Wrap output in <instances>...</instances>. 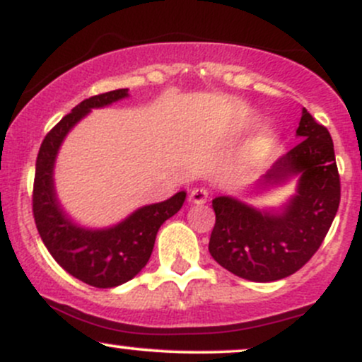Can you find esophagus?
<instances>
[{
  "label": "esophagus",
  "instance_id": "esophagus-1",
  "mask_svg": "<svg viewBox=\"0 0 362 362\" xmlns=\"http://www.w3.org/2000/svg\"><path fill=\"white\" fill-rule=\"evenodd\" d=\"M207 199H209V190L206 187H195L192 192H190V201L194 204H204V202H207Z\"/></svg>",
  "mask_w": 362,
  "mask_h": 362
}]
</instances>
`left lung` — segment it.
I'll use <instances>...</instances> for the list:
<instances>
[{
	"mask_svg": "<svg viewBox=\"0 0 362 362\" xmlns=\"http://www.w3.org/2000/svg\"><path fill=\"white\" fill-rule=\"evenodd\" d=\"M301 143L274 163L264 182L300 173L298 194L281 214L260 213L231 197H216L209 253L226 271L255 282L279 281L300 271L317 253L340 202L334 141L303 109Z\"/></svg>",
	"mask_w": 362,
	"mask_h": 362,
	"instance_id": "8db88e82",
	"label": "left lung"
}]
</instances>
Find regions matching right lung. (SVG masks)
I'll return each instance as SVG.
<instances>
[{
  "label": "right lung",
  "instance_id": "1",
  "mask_svg": "<svg viewBox=\"0 0 362 362\" xmlns=\"http://www.w3.org/2000/svg\"><path fill=\"white\" fill-rule=\"evenodd\" d=\"M124 97H127L126 88L86 98L47 132L37 155L32 194L35 226L54 260L76 279L103 289L124 284L148 264L158 230L185 201V192H177L168 201L141 207L107 230H85L61 211L54 192L52 170L62 139L91 109Z\"/></svg>",
  "mask_w": 362,
  "mask_h": 362
}]
</instances>
